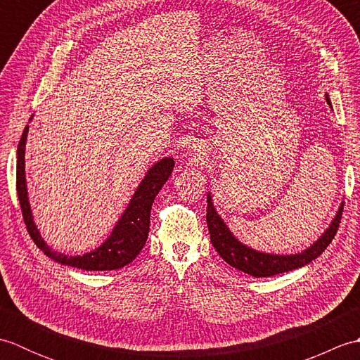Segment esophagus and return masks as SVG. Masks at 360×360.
I'll use <instances>...</instances> for the list:
<instances>
[{
  "label": "esophagus",
  "mask_w": 360,
  "mask_h": 360,
  "mask_svg": "<svg viewBox=\"0 0 360 360\" xmlns=\"http://www.w3.org/2000/svg\"><path fill=\"white\" fill-rule=\"evenodd\" d=\"M193 155H195V159H201V155H204L200 145H193Z\"/></svg>",
  "instance_id": "obj_1"
}]
</instances>
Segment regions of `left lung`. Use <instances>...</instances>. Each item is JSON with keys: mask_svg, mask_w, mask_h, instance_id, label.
I'll return each mask as SVG.
<instances>
[{"mask_svg": "<svg viewBox=\"0 0 360 360\" xmlns=\"http://www.w3.org/2000/svg\"><path fill=\"white\" fill-rule=\"evenodd\" d=\"M326 102L331 106L330 97L326 94ZM333 108V106H331ZM343 202L339 205V210L335 212L331 224L328 226L326 231L319 236L317 241L311 244L302 252L297 254H267L257 249H252L248 244L241 243L232 233L231 229L224 223V219L218 215V212L213 205V200L210 192L207 193V227L210 233V241L213 248L217 249L219 257L224 259L227 264H231L235 269L244 274H249L252 277H272V275L283 274L298 269L309 264L312 259H316L322 252L330 246L342 218Z\"/></svg>", "mask_w": 360, "mask_h": 360, "instance_id": "left-lung-1", "label": "left lung"}]
</instances>
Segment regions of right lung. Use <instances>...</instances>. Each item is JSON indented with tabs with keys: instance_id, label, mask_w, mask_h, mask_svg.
Listing matches in <instances>:
<instances>
[{
	"instance_id": "1",
	"label": "right lung",
	"mask_w": 360,
	"mask_h": 360,
	"mask_svg": "<svg viewBox=\"0 0 360 360\" xmlns=\"http://www.w3.org/2000/svg\"><path fill=\"white\" fill-rule=\"evenodd\" d=\"M34 117V116H32ZM30 117V120H32ZM29 125H26L25 131L21 134V139L17 148V193L21 205L22 218L27 227L30 238L40 248L46 255L52 258L53 262L60 264L77 267L83 271H114L120 269L129 264L139 255L145 241L148 238L150 231V212L151 205L155 202L156 195L164 187L167 179L170 178L173 172L174 160L173 158H164L148 168L147 174L143 176L141 184L137 186L134 195L129 200L127 209L117 219L116 226L112 227L108 238L94 250H89L83 255H65L56 252L48 246V243L43 240V236L38 231L34 221L32 209H30L29 196H27V184H26V141H27Z\"/></svg>"
}]
</instances>
